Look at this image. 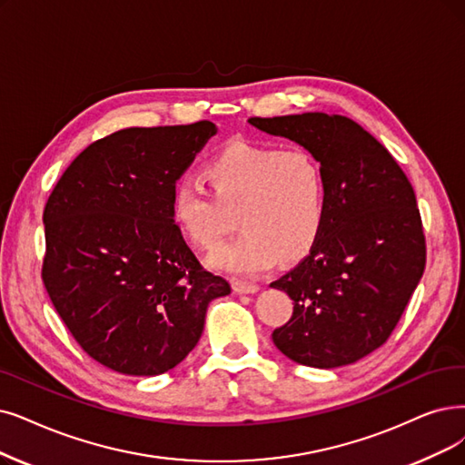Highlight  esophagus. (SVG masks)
I'll return each mask as SVG.
<instances>
[{"instance_id":"34e87169","label":"esophagus","mask_w":465,"mask_h":465,"mask_svg":"<svg viewBox=\"0 0 465 465\" xmlns=\"http://www.w3.org/2000/svg\"><path fill=\"white\" fill-rule=\"evenodd\" d=\"M232 290L236 293H255L259 290L257 284L253 282H244V281H232Z\"/></svg>"}]
</instances>
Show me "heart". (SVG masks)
Here are the masks:
<instances>
[{
    "label": "heart",
    "instance_id": "obj_1",
    "mask_svg": "<svg viewBox=\"0 0 465 465\" xmlns=\"http://www.w3.org/2000/svg\"><path fill=\"white\" fill-rule=\"evenodd\" d=\"M210 191L181 181L172 217L196 248H213L234 213L240 234L219 246L210 265L238 276L271 269L278 257L295 262L321 236L326 215V179L321 162L305 148H272L236 141L203 170Z\"/></svg>",
    "mask_w": 465,
    "mask_h": 465
}]
</instances>
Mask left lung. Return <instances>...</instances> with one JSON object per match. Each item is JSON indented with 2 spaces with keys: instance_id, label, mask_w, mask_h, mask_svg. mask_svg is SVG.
I'll use <instances>...</instances> for the list:
<instances>
[{
  "instance_id": "8db88e82",
  "label": "left lung",
  "mask_w": 465,
  "mask_h": 465,
  "mask_svg": "<svg viewBox=\"0 0 465 465\" xmlns=\"http://www.w3.org/2000/svg\"><path fill=\"white\" fill-rule=\"evenodd\" d=\"M248 122L302 144L326 179L317 244L271 282L293 300L292 319L272 331V341L312 368L357 362L391 336L425 269L412 184L387 148L351 118L305 113Z\"/></svg>"
}]
</instances>
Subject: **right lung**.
I'll return each mask as SVG.
<instances>
[{
	"label": "right lung",
	"instance_id": "add662e5",
	"mask_svg": "<svg viewBox=\"0 0 465 465\" xmlns=\"http://www.w3.org/2000/svg\"><path fill=\"white\" fill-rule=\"evenodd\" d=\"M215 134L208 120L120 129L91 143L45 203V290L78 345L114 372L175 368L210 302L231 293L172 217L177 179Z\"/></svg>",
	"mask_w": 465,
	"mask_h": 465
}]
</instances>
